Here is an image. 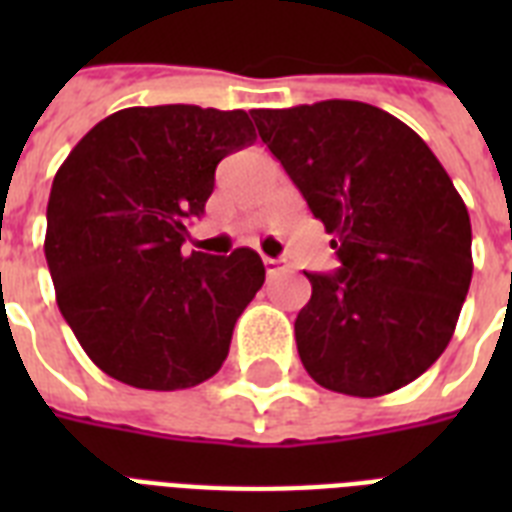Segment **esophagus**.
I'll return each mask as SVG.
<instances>
[{"mask_svg": "<svg viewBox=\"0 0 512 512\" xmlns=\"http://www.w3.org/2000/svg\"><path fill=\"white\" fill-rule=\"evenodd\" d=\"M263 265L268 276H276V273L287 271V263H284V260H276V257H263Z\"/></svg>", "mask_w": 512, "mask_h": 512, "instance_id": "obj_1", "label": "esophagus"}]
</instances>
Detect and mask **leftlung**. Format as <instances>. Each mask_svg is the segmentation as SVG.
<instances>
[{
	"mask_svg": "<svg viewBox=\"0 0 512 512\" xmlns=\"http://www.w3.org/2000/svg\"><path fill=\"white\" fill-rule=\"evenodd\" d=\"M252 119L340 257L335 273H305V372L358 398L404 388L446 350L473 276L452 177L412 127L369 103L257 108Z\"/></svg>",
	"mask_w": 512,
	"mask_h": 512,
	"instance_id": "1",
	"label": "left lung"
}]
</instances>
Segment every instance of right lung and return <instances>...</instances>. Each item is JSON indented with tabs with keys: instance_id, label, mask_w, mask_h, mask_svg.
I'll use <instances>...</instances> for the list:
<instances>
[{
	"instance_id": "right-lung-1",
	"label": "right lung",
	"mask_w": 512,
	"mask_h": 512,
	"mask_svg": "<svg viewBox=\"0 0 512 512\" xmlns=\"http://www.w3.org/2000/svg\"><path fill=\"white\" fill-rule=\"evenodd\" d=\"M247 111L122 108L52 180L44 257L55 300L92 364L143 390H183L223 366L265 281L255 249L183 255L215 167L255 140Z\"/></svg>"
}]
</instances>
